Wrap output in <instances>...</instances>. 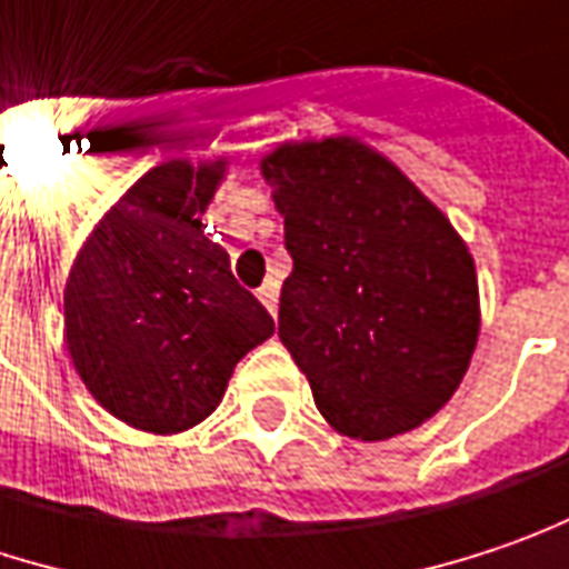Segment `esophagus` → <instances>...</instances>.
<instances>
[{
	"instance_id": "1",
	"label": "esophagus",
	"mask_w": 569,
	"mask_h": 569,
	"mask_svg": "<svg viewBox=\"0 0 569 569\" xmlns=\"http://www.w3.org/2000/svg\"><path fill=\"white\" fill-rule=\"evenodd\" d=\"M259 301L268 307V313L274 317V310H278V281H264L262 288H259Z\"/></svg>"
}]
</instances>
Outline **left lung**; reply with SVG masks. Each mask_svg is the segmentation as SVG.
<instances>
[{"label": "left lung", "instance_id": "8db88e82", "mask_svg": "<svg viewBox=\"0 0 569 569\" xmlns=\"http://www.w3.org/2000/svg\"><path fill=\"white\" fill-rule=\"evenodd\" d=\"M262 174L295 262L278 337L317 411L356 440L425 425L463 382L479 337L463 239L391 161L352 139L281 144Z\"/></svg>", "mask_w": 569, "mask_h": 569}]
</instances>
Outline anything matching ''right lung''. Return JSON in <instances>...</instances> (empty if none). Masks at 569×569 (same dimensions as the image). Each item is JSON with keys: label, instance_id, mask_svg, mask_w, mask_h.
Segmentation results:
<instances>
[{"label": "right lung", "instance_id": "add662e5", "mask_svg": "<svg viewBox=\"0 0 569 569\" xmlns=\"http://www.w3.org/2000/svg\"><path fill=\"white\" fill-rule=\"evenodd\" d=\"M223 161H168L102 217L63 291L67 349L109 415L178 433L223 398L236 362L274 333L229 256L203 236Z\"/></svg>", "mask_w": 569, "mask_h": 569}]
</instances>
